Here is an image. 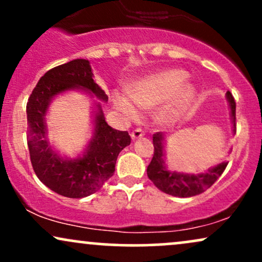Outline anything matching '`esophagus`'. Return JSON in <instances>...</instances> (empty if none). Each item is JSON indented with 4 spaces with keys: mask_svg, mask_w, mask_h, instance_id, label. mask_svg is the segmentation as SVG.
Returning a JSON list of instances; mask_svg holds the SVG:
<instances>
[{
    "mask_svg": "<svg viewBox=\"0 0 262 262\" xmlns=\"http://www.w3.org/2000/svg\"><path fill=\"white\" fill-rule=\"evenodd\" d=\"M130 135H132V138H133V139H138V138L144 137V135H145V132H144V129L137 128V129H134L133 132H132Z\"/></svg>",
    "mask_w": 262,
    "mask_h": 262,
    "instance_id": "34e87169",
    "label": "esophagus"
}]
</instances>
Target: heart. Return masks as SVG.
Wrapping results in <instances>:
<instances>
[{
	"instance_id": "1",
	"label": "heart",
	"mask_w": 262,
	"mask_h": 262,
	"mask_svg": "<svg viewBox=\"0 0 262 262\" xmlns=\"http://www.w3.org/2000/svg\"><path fill=\"white\" fill-rule=\"evenodd\" d=\"M187 74L182 70H166L138 81L132 87L130 96L138 106L152 108L171 98L170 104L164 110L162 117L171 118L187 106L194 96V90L186 83ZM116 103L129 117H137L134 104L125 95H116Z\"/></svg>"
}]
</instances>
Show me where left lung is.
Returning a JSON list of instances; mask_svg holds the SVG:
<instances>
[{"instance_id":"obj_1","label":"left lung","mask_w":262,"mask_h":262,"mask_svg":"<svg viewBox=\"0 0 262 262\" xmlns=\"http://www.w3.org/2000/svg\"><path fill=\"white\" fill-rule=\"evenodd\" d=\"M228 101H229L231 110V119L234 123V132L236 133L235 124V100L230 91L227 92ZM164 137L162 133L158 132L152 135V144H154V155L148 166V177L151 182L160 191L171 194L175 197H192L196 194L202 193L207 188H209L227 167L228 161L225 160L222 164L217 165L213 169L208 170V172L200 173V175H185V173L169 172L164 167V146H162Z\"/></svg>"}]
</instances>
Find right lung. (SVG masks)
Masks as SVG:
<instances>
[{"mask_svg":"<svg viewBox=\"0 0 262 262\" xmlns=\"http://www.w3.org/2000/svg\"><path fill=\"white\" fill-rule=\"evenodd\" d=\"M92 76L91 64L85 59L55 66L40 77L27 102V141L33 170L47 187L69 198H82L97 192L113 176L119 152L132 140L128 132L107 124L98 106L95 137L82 158L65 161L48 146L44 117L54 96L71 87H81L101 100H108Z\"/></svg>","mask_w":262,"mask_h":262,"instance_id":"add662e5","label":"right lung"}]
</instances>
